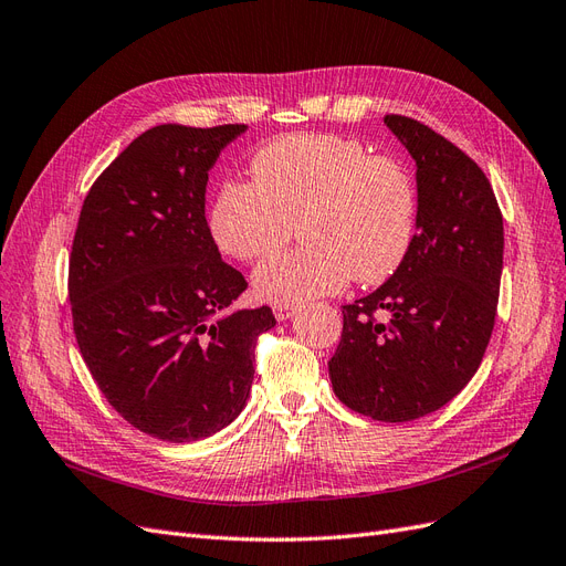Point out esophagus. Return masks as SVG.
<instances>
[{
  "label": "esophagus",
  "mask_w": 566,
  "mask_h": 566,
  "mask_svg": "<svg viewBox=\"0 0 566 566\" xmlns=\"http://www.w3.org/2000/svg\"><path fill=\"white\" fill-rule=\"evenodd\" d=\"M295 314H297V306H290V304L273 306V316H276L279 321H287V318H293Z\"/></svg>",
  "instance_id": "1"
}]
</instances>
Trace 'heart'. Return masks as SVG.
<instances>
[{
  "label": "heart",
  "mask_w": 566,
  "mask_h": 566,
  "mask_svg": "<svg viewBox=\"0 0 566 566\" xmlns=\"http://www.w3.org/2000/svg\"><path fill=\"white\" fill-rule=\"evenodd\" d=\"M252 181H224L208 231L221 254L252 262L281 248L293 224L304 245L254 269V295L297 306L335 295L352 279L378 285L397 273L418 233V186L389 156L339 134H293L260 148Z\"/></svg>",
  "instance_id": "heart-1"
}]
</instances>
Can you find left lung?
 Instances as JSON below:
<instances>
[{
	"instance_id": "8db88e82",
	"label": "left lung",
	"mask_w": 566,
	"mask_h": 566,
	"mask_svg": "<svg viewBox=\"0 0 566 566\" xmlns=\"http://www.w3.org/2000/svg\"><path fill=\"white\" fill-rule=\"evenodd\" d=\"M385 125L418 167L416 243L387 283L342 306L328 370L356 413L408 422L447 406L482 364L499 310L503 214L482 167L455 144L406 115H385Z\"/></svg>"
}]
</instances>
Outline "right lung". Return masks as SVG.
Instances as JSON below:
<instances>
[{"label": "right lung", "mask_w": 566, "mask_h": 566, "mask_svg": "<svg viewBox=\"0 0 566 566\" xmlns=\"http://www.w3.org/2000/svg\"><path fill=\"white\" fill-rule=\"evenodd\" d=\"M245 125H158L101 172L73 238L67 295L80 354L108 403L163 441H198L238 418L269 306L227 314L248 287L205 219L219 153Z\"/></svg>", "instance_id": "add662e5"}]
</instances>
